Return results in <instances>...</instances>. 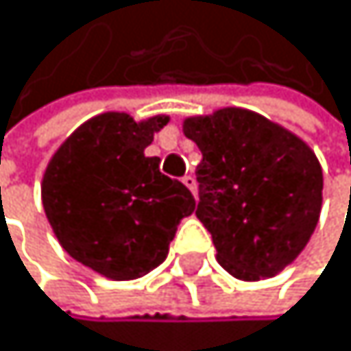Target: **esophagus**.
Segmentation results:
<instances>
[{
    "label": "esophagus",
    "instance_id": "obj_1",
    "mask_svg": "<svg viewBox=\"0 0 351 351\" xmlns=\"http://www.w3.org/2000/svg\"><path fill=\"white\" fill-rule=\"evenodd\" d=\"M183 185L193 193V198H196V193H198V187H196V179L191 177V174H187V177H183Z\"/></svg>",
    "mask_w": 351,
    "mask_h": 351
}]
</instances>
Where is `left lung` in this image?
Returning a JSON list of instances; mask_svg holds the SVG:
<instances>
[{
    "mask_svg": "<svg viewBox=\"0 0 351 351\" xmlns=\"http://www.w3.org/2000/svg\"><path fill=\"white\" fill-rule=\"evenodd\" d=\"M202 162L198 219L217 262L241 281L281 273L307 247L322 210L324 174L300 136L247 108L183 119Z\"/></svg>",
    "mask_w": 351,
    "mask_h": 351,
    "instance_id": "left-lung-1",
    "label": "left lung"
}]
</instances>
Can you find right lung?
Masks as SVG:
<instances>
[{
    "instance_id": "1",
    "label": "right lung",
    "mask_w": 351,
    "mask_h": 351,
    "mask_svg": "<svg viewBox=\"0 0 351 351\" xmlns=\"http://www.w3.org/2000/svg\"><path fill=\"white\" fill-rule=\"evenodd\" d=\"M168 121L95 114L59 145L42 174V206L59 245L106 279L151 273L166 260L179 221L196 210L191 191L160 172V158L145 155Z\"/></svg>"
}]
</instances>
